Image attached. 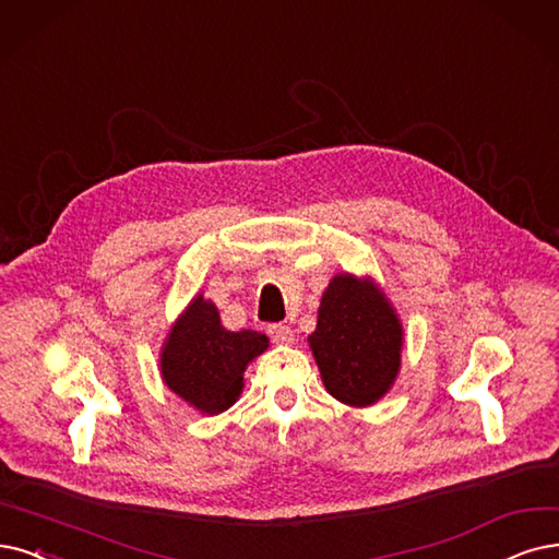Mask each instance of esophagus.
<instances>
[{"mask_svg": "<svg viewBox=\"0 0 559 559\" xmlns=\"http://www.w3.org/2000/svg\"><path fill=\"white\" fill-rule=\"evenodd\" d=\"M269 336H272V341L278 343V345H293L295 343L293 329L287 324H269Z\"/></svg>", "mask_w": 559, "mask_h": 559, "instance_id": "obj_1", "label": "esophagus"}]
</instances>
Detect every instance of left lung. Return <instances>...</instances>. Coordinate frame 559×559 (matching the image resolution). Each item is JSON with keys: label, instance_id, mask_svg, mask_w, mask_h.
I'll return each instance as SVG.
<instances>
[{"label": "left lung", "instance_id": "obj_1", "mask_svg": "<svg viewBox=\"0 0 559 559\" xmlns=\"http://www.w3.org/2000/svg\"><path fill=\"white\" fill-rule=\"evenodd\" d=\"M403 322L382 287L349 272L329 281L308 336L324 389L349 407L376 405L401 373Z\"/></svg>", "mask_w": 559, "mask_h": 559}]
</instances>
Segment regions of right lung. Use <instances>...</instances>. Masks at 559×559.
<instances>
[{
	"label": "right lung",
	"instance_id": "obj_1",
	"mask_svg": "<svg viewBox=\"0 0 559 559\" xmlns=\"http://www.w3.org/2000/svg\"><path fill=\"white\" fill-rule=\"evenodd\" d=\"M266 347L269 338L253 329H225L216 304L198 293L165 336L158 370L175 396L214 417L239 401L248 364Z\"/></svg>",
	"mask_w": 559,
	"mask_h": 559
}]
</instances>
